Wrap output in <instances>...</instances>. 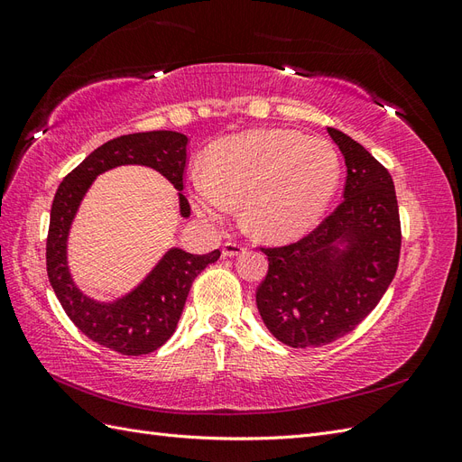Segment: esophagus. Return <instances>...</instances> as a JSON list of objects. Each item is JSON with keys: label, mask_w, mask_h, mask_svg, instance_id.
Returning a JSON list of instances; mask_svg holds the SVG:
<instances>
[{"label": "esophagus", "mask_w": 462, "mask_h": 462, "mask_svg": "<svg viewBox=\"0 0 462 462\" xmlns=\"http://www.w3.org/2000/svg\"><path fill=\"white\" fill-rule=\"evenodd\" d=\"M245 246H241V245H236V243H226L223 245V248H221V253H223V256H227V258H235V256H241V254H245Z\"/></svg>", "instance_id": "obj_1"}]
</instances>
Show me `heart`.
<instances>
[{
	"mask_svg": "<svg viewBox=\"0 0 462 462\" xmlns=\"http://www.w3.org/2000/svg\"><path fill=\"white\" fill-rule=\"evenodd\" d=\"M339 183L341 160L326 138L256 129L212 148L208 170L190 179V204L199 216L223 221L243 202L250 233L287 245L318 227Z\"/></svg>",
	"mask_w": 462,
	"mask_h": 462,
	"instance_id": "heart-1",
	"label": "heart"
}]
</instances>
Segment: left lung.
<instances>
[{
	"label": "left lung",
	"mask_w": 462,
	"mask_h": 462,
	"mask_svg": "<svg viewBox=\"0 0 462 462\" xmlns=\"http://www.w3.org/2000/svg\"><path fill=\"white\" fill-rule=\"evenodd\" d=\"M346 165L339 208L299 243L263 248L268 275L256 306L275 339L321 346L353 331L397 272L401 223L393 179L351 136L328 129Z\"/></svg>",
	"instance_id": "8db88e82"
}]
</instances>
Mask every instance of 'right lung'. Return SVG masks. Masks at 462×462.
Returning a JSON list of instances; mask_svg holds the SVG:
<instances>
[{"mask_svg": "<svg viewBox=\"0 0 462 462\" xmlns=\"http://www.w3.org/2000/svg\"><path fill=\"white\" fill-rule=\"evenodd\" d=\"M187 144L189 138L175 131L117 136L96 148L55 192L46 245L50 283L73 324L97 345L121 355H148L171 337L194 277L219 258V250L190 254L179 246L167 248L133 289L111 300H100L87 295L75 282L69 265V236L94 180L121 165L150 167L165 177L177 190L179 216L189 217L190 206L180 192Z\"/></svg>", "mask_w": 462, "mask_h": 462, "instance_id": "right-lung-1", "label": "right lung"}]
</instances>
